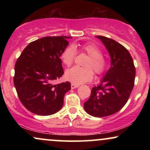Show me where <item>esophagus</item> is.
<instances>
[{"instance_id": "1", "label": "esophagus", "mask_w": 150, "mask_h": 150, "mask_svg": "<svg viewBox=\"0 0 150 150\" xmlns=\"http://www.w3.org/2000/svg\"><path fill=\"white\" fill-rule=\"evenodd\" d=\"M79 85H75V84H71V89H75V88H77V87H78Z\"/></svg>"}]
</instances>
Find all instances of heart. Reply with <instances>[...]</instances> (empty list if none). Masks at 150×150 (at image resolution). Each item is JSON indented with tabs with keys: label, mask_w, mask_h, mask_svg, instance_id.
Listing matches in <instances>:
<instances>
[{
	"label": "heart",
	"mask_w": 150,
	"mask_h": 150,
	"mask_svg": "<svg viewBox=\"0 0 150 150\" xmlns=\"http://www.w3.org/2000/svg\"><path fill=\"white\" fill-rule=\"evenodd\" d=\"M80 51L88 56V58L84 63L85 67H73L66 70L65 73V79L75 85H80L90 81L94 75L93 70L97 75H102L108 65V61L102 56L101 50L95 44L92 43L83 44ZM76 55L75 46H68L61 54L62 61L66 66L70 67L75 61Z\"/></svg>",
	"instance_id": "b5f03b06"
}]
</instances>
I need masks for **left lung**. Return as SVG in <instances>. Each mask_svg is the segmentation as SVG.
Segmentation results:
<instances>
[{
    "mask_svg": "<svg viewBox=\"0 0 150 150\" xmlns=\"http://www.w3.org/2000/svg\"><path fill=\"white\" fill-rule=\"evenodd\" d=\"M96 37L111 56V68L100 85L92 89L84 108L91 116L101 118L114 114L126 104L135 84V67L126 48L110 38Z\"/></svg>",
    "mask_w": 150,
    "mask_h": 150,
    "instance_id": "left-lung-1",
    "label": "left lung"
}]
</instances>
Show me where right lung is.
I'll return each mask as SVG.
<instances>
[{"mask_svg":"<svg viewBox=\"0 0 150 150\" xmlns=\"http://www.w3.org/2000/svg\"><path fill=\"white\" fill-rule=\"evenodd\" d=\"M65 36L46 37L30 43L15 65L14 85L24 106L33 113L49 116L63 105L69 82L53 85L64 73L61 56L68 45Z\"/></svg>","mask_w":150,"mask_h":150,"instance_id":"add662e5","label":"right lung"}]
</instances>
